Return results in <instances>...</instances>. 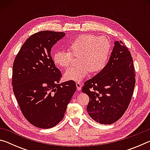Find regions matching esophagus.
I'll list each match as a JSON object with an SVG mask.
<instances>
[{"label":"esophagus","instance_id":"esophagus-1","mask_svg":"<svg viewBox=\"0 0 150 150\" xmlns=\"http://www.w3.org/2000/svg\"><path fill=\"white\" fill-rule=\"evenodd\" d=\"M76 87H77L78 91H80L81 89V87H82V85H81L80 82H77L76 83Z\"/></svg>","mask_w":150,"mask_h":150}]
</instances>
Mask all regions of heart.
Instances as JSON below:
<instances>
[{
  "label": "heart",
  "mask_w": 150,
  "mask_h": 150,
  "mask_svg": "<svg viewBox=\"0 0 150 150\" xmlns=\"http://www.w3.org/2000/svg\"><path fill=\"white\" fill-rule=\"evenodd\" d=\"M111 43L107 38L94 34L77 36L69 44V50H58L52 56L54 63L67 68L72 64L73 55L79 57V64L68 69L65 78L79 81L88 73H97L106 67L111 54Z\"/></svg>",
  "instance_id": "b5f03b06"
}]
</instances>
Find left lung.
Instances as JSON below:
<instances>
[{
    "label": "left lung",
    "instance_id": "obj_1",
    "mask_svg": "<svg viewBox=\"0 0 150 150\" xmlns=\"http://www.w3.org/2000/svg\"><path fill=\"white\" fill-rule=\"evenodd\" d=\"M135 76L130 51L121 41H116L106 67L82 88L89 97L87 110L91 118L102 124L119 120L130 105Z\"/></svg>",
    "mask_w": 150,
    "mask_h": 150
}]
</instances>
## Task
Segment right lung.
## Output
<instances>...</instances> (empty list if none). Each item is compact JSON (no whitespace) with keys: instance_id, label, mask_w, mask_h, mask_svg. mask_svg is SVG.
Instances as JSON below:
<instances>
[{"instance_id":"1","label":"right lung","mask_w":150,"mask_h":150,"mask_svg":"<svg viewBox=\"0 0 150 150\" xmlns=\"http://www.w3.org/2000/svg\"><path fill=\"white\" fill-rule=\"evenodd\" d=\"M65 35L45 30L30 35L14 61V95L24 117L38 128L56 126L76 91L74 81L58 84L62 73L51 56L52 46Z\"/></svg>"}]
</instances>
